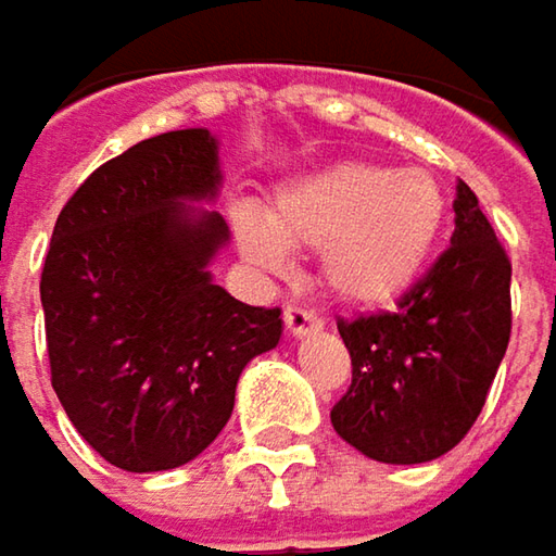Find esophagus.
<instances>
[{
	"label": "esophagus",
	"mask_w": 556,
	"mask_h": 556,
	"mask_svg": "<svg viewBox=\"0 0 556 556\" xmlns=\"http://www.w3.org/2000/svg\"><path fill=\"white\" fill-rule=\"evenodd\" d=\"M286 329L292 339H302V336H311V332H320L324 329V320L314 314V311H304V307H286Z\"/></svg>",
	"instance_id": "34e87169"
}]
</instances>
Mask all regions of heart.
I'll return each mask as SVG.
<instances>
[{
    "label": "heart",
    "mask_w": 556,
    "mask_h": 556,
    "mask_svg": "<svg viewBox=\"0 0 556 556\" xmlns=\"http://www.w3.org/2000/svg\"><path fill=\"white\" fill-rule=\"evenodd\" d=\"M447 217V189L432 170L342 161L282 182L270 214L232 207L230 227L254 270L286 274L295 249L320 252V277L339 302L382 307L417 286Z\"/></svg>",
    "instance_id": "heart-1"
}]
</instances>
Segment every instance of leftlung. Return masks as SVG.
Instances as JSON below:
<instances>
[{
  "label": "left lung",
  "instance_id": "left-lung-1",
  "mask_svg": "<svg viewBox=\"0 0 556 556\" xmlns=\"http://www.w3.org/2000/svg\"><path fill=\"white\" fill-rule=\"evenodd\" d=\"M454 236L395 314L339 324L351 389L332 429L379 464L447 454L479 417L510 342V261L467 182L457 186Z\"/></svg>",
  "mask_w": 556,
  "mask_h": 556
}]
</instances>
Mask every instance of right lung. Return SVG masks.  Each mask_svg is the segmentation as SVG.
<instances>
[{"instance_id":"1","label":"right lung","mask_w":556,"mask_h":556,"mask_svg":"<svg viewBox=\"0 0 556 556\" xmlns=\"http://www.w3.org/2000/svg\"><path fill=\"white\" fill-rule=\"evenodd\" d=\"M220 139L170 130L111 157L61 207L39 302L52 389L74 429L127 472L182 467L227 426L236 382L282 339L279 307L214 282Z\"/></svg>"}]
</instances>
